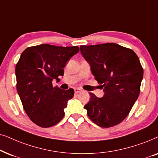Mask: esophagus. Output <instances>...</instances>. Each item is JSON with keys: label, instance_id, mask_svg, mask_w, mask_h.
I'll return each mask as SVG.
<instances>
[{"label": "esophagus", "instance_id": "obj_1", "mask_svg": "<svg viewBox=\"0 0 158 158\" xmlns=\"http://www.w3.org/2000/svg\"><path fill=\"white\" fill-rule=\"evenodd\" d=\"M81 92V89H79V88H74V92L75 94H78L79 93V92Z\"/></svg>", "mask_w": 158, "mask_h": 158}]
</instances>
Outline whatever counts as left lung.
Wrapping results in <instances>:
<instances>
[{
    "mask_svg": "<svg viewBox=\"0 0 158 158\" xmlns=\"http://www.w3.org/2000/svg\"><path fill=\"white\" fill-rule=\"evenodd\" d=\"M80 51L105 93L100 98L90 92L85 106L88 116L100 127H114L129 115L139 94V59L133 50L115 43L81 45Z\"/></svg>",
    "mask_w": 158,
    "mask_h": 158,
    "instance_id": "obj_1",
    "label": "left lung"
}]
</instances>
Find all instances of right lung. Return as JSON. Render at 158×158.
Masks as SVG:
<instances>
[{
    "mask_svg": "<svg viewBox=\"0 0 158 158\" xmlns=\"http://www.w3.org/2000/svg\"><path fill=\"white\" fill-rule=\"evenodd\" d=\"M79 51L77 46L42 44L26 48L21 55L15 70L16 89L25 112L39 127H51L64 118L74 90L53 87L52 81H59L66 62Z\"/></svg>",
    "mask_w": 158,
    "mask_h": 158,
    "instance_id": "add662e5",
    "label": "right lung"
}]
</instances>
